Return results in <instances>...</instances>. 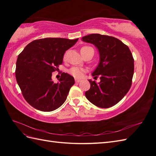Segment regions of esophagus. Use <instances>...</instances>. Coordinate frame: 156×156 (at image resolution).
Segmentation results:
<instances>
[{
  "mask_svg": "<svg viewBox=\"0 0 156 156\" xmlns=\"http://www.w3.org/2000/svg\"><path fill=\"white\" fill-rule=\"evenodd\" d=\"M75 82H76V83H79V82H80V80H77V79H76V80H75Z\"/></svg>",
  "mask_w": 156,
  "mask_h": 156,
  "instance_id": "esophagus-1",
  "label": "esophagus"
}]
</instances>
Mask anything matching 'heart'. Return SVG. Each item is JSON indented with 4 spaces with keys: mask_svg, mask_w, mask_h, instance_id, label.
Listing matches in <instances>:
<instances>
[{
    "mask_svg": "<svg viewBox=\"0 0 156 156\" xmlns=\"http://www.w3.org/2000/svg\"><path fill=\"white\" fill-rule=\"evenodd\" d=\"M88 48V47H83L82 48L80 51L82 50V49ZM69 74L71 76H72L73 77H74L75 78L77 79H81L82 77L84 76V74L85 72V69L81 68H78V67H73L71 69H69Z\"/></svg>",
    "mask_w": 156,
    "mask_h": 156,
    "instance_id": "obj_1",
    "label": "heart"
}]
</instances>
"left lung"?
Listing matches in <instances>:
<instances>
[{"mask_svg":"<svg viewBox=\"0 0 156 156\" xmlns=\"http://www.w3.org/2000/svg\"><path fill=\"white\" fill-rule=\"evenodd\" d=\"M82 40L98 49V65L92 72L100 76L101 82L88 80L90 88L85 96L91 103L101 108L117 104L131 88L134 73V59L128 46L111 36L98 34L84 36Z\"/></svg>","mask_w":156,"mask_h":156,"instance_id":"obj_1","label":"left lung"}]
</instances>
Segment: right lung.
<instances>
[{"mask_svg": "<svg viewBox=\"0 0 156 156\" xmlns=\"http://www.w3.org/2000/svg\"><path fill=\"white\" fill-rule=\"evenodd\" d=\"M78 39L49 37L34 40L18 55L15 76L23 97L37 110L49 112L64 104L74 78L63 72L58 83L52 72L62 64L64 53Z\"/></svg>", "mask_w": 156, "mask_h": 156, "instance_id": "add662e5", "label": "right lung"}]
</instances>
